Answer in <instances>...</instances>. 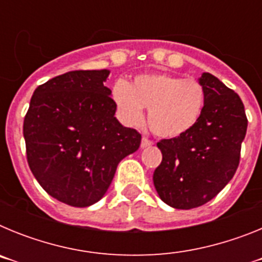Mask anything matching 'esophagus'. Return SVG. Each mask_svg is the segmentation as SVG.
<instances>
[{
	"mask_svg": "<svg viewBox=\"0 0 262 262\" xmlns=\"http://www.w3.org/2000/svg\"><path fill=\"white\" fill-rule=\"evenodd\" d=\"M142 148H147V147H151L152 145V142L151 140H149V139L148 138H144V136H143V139H142Z\"/></svg>",
	"mask_w": 262,
	"mask_h": 262,
	"instance_id": "34e87169",
	"label": "esophagus"
}]
</instances>
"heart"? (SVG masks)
Masks as SVG:
<instances>
[{
	"label": "heart",
	"mask_w": 262,
	"mask_h": 262,
	"mask_svg": "<svg viewBox=\"0 0 262 262\" xmlns=\"http://www.w3.org/2000/svg\"><path fill=\"white\" fill-rule=\"evenodd\" d=\"M119 118L136 126L148 108L147 122L155 135L181 138L200 122L205 110V88L194 78L156 72L134 78L128 85L119 81L111 92Z\"/></svg>",
	"instance_id": "1"
}]
</instances>
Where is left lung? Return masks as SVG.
I'll return each mask as SVG.
<instances>
[{"instance_id": "obj_1", "label": "left lung", "mask_w": 262, "mask_h": 262, "mask_svg": "<svg viewBox=\"0 0 262 262\" xmlns=\"http://www.w3.org/2000/svg\"><path fill=\"white\" fill-rule=\"evenodd\" d=\"M206 103L200 122L181 138L163 139V161L154 185L163 202L189 210L211 201L231 181L239 166L248 119L242 99L211 73L198 80Z\"/></svg>"}]
</instances>
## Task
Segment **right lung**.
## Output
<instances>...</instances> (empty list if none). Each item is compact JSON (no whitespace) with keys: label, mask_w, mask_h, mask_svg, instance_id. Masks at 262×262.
Here are the masks:
<instances>
[{"label":"right lung","mask_w":262,"mask_h":262,"mask_svg":"<svg viewBox=\"0 0 262 262\" xmlns=\"http://www.w3.org/2000/svg\"><path fill=\"white\" fill-rule=\"evenodd\" d=\"M110 71H72L38 86L23 122L27 163L51 196L88 207L107 191L142 135L115 118Z\"/></svg>","instance_id":"1"}]
</instances>
